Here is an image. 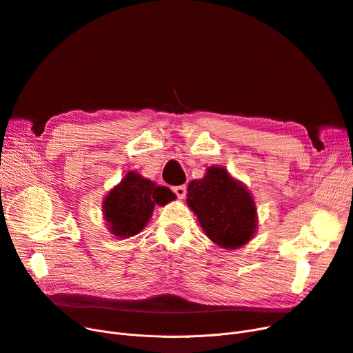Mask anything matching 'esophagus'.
Listing matches in <instances>:
<instances>
[{"label": "esophagus", "mask_w": 353, "mask_h": 353, "mask_svg": "<svg viewBox=\"0 0 353 353\" xmlns=\"http://www.w3.org/2000/svg\"><path fill=\"white\" fill-rule=\"evenodd\" d=\"M173 192H174V194L179 197V199H184V196H186V193H188V188L184 186H176V188H173Z\"/></svg>", "instance_id": "esophagus-1"}]
</instances>
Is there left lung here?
I'll list each match as a JSON object with an SVG mask.
<instances>
[{
  "instance_id": "obj_1",
  "label": "left lung",
  "mask_w": 353,
  "mask_h": 353,
  "mask_svg": "<svg viewBox=\"0 0 353 353\" xmlns=\"http://www.w3.org/2000/svg\"><path fill=\"white\" fill-rule=\"evenodd\" d=\"M188 192L189 208L217 246L239 249L253 237L257 228L254 200L245 184L223 167H209L205 177L190 181Z\"/></svg>"
}]
</instances>
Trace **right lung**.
Masks as SVG:
<instances>
[{"label": "right lung", "instance_id": "1", "mask_svg": "<svg viewBox=\"0 0 353 353\" xmlns=\"http://www.w3.org/2000/svg\"><path fill=\"white\" fill-rule=\"evenodd\" d=\"M174 193L165 186H157L136 172H128L111 189L103 201L104 220L111 234L120 239L140 233L150 220L154 206H165L174 200Z\"/></svg>", "mask_w": 353, "mask_h": 353}]
</instances>
